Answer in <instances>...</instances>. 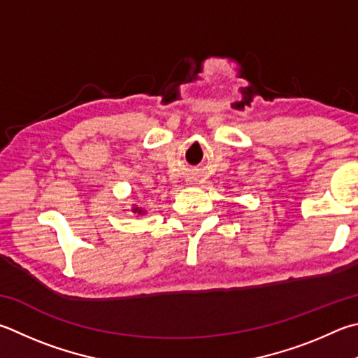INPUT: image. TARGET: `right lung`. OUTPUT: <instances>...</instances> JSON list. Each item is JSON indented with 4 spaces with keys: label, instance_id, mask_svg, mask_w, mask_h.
Returning a JSON list of instances; mask_svg holds the SVG:
<instances>
[{
    "label": "right lung",
    "instance_id": "right-lung-1",
    "mask_svg": "<svg viewBox=\"0 0 358 358\" xmlns=\"http://www.w3.org/2000/svg\"><path fill=\"white\" fill-rule=\"evenodd\" d=\"M131 211H133L134 214H138V216H144V214L147 213V210H144V208L139 206V205H133Z\"/></svg>",
    "mask_w": 358,
    "mask_h": 358
}]
</instances>
